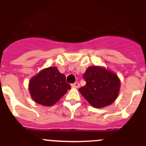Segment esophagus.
<instances>
[{
	"label": "esophagus",
	"instance_id": "34e87169",
	"mask_svg": "<svg viewBox=\"0 0 146 146\" xmlns=\"http://www.w3.org/2000/svg\"><path fill=\"white\" fill-rule=\"evenodd\" d=\"M72 88H78L80 87V84L79 82H74V84H72Z\"/></svg>",
	"mask_w": 146,
	"mask_h": 146
}]
</instances>
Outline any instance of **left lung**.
Segmentation results:
<instances>
[{"label":"left lung","mask_w":146,"mask_h":146,"mask_svg":"<svg viewBox=\"0 0 146 146\" xmlns=\"http://www.w3.org/2000/svg\"><path fill=\"white\" fill-rule=\"evenodd\" d=\"M83 78L86 85L79 91L93 107L103 108L117 99L120 80L116 74L100 66H89Z\"/></svg>","instance_id":"obj_1"}]
</instances>
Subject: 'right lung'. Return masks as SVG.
Listing matches in <instances>:
<instances>
[{"instance_id":"right-lung-1","label":"right lung","mask_w":146,"mask_h":146,"mask_svg":"<svg viewBox=\"0 0 146 146\" xmlns=\"http://www.w3.org/2000/svg\"><path fill=\"white\" fill-rule=\"evenodd\" d=\"M65 75L58 72L56 66H50L40 71L30 80L29 90L33 99L45 106H51L58 102L68 90Z\"/></svg>"}]
</instances>
